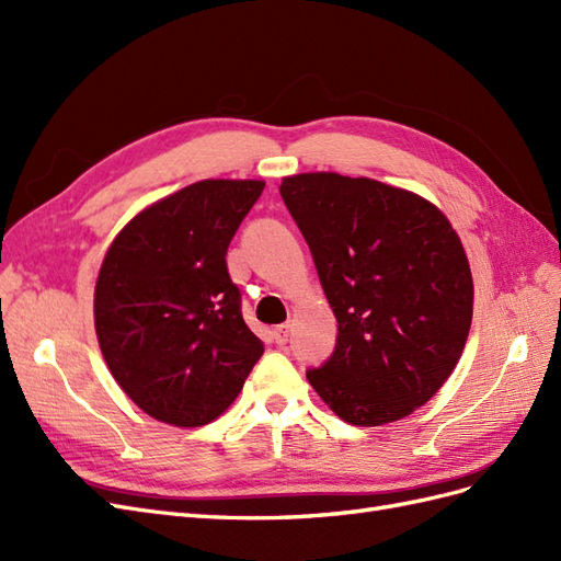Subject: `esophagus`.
<instances>
[{"mask_svg": "<svg viewBox=\"0 0 561 561\" xmlns=\"http://www.w3.org/2000/svg\"><path fill=\"white\" fill-rule=\"evenodd\" d=\"M287 336H290V325H278L276 330H274V339H276V344L278 346H283V344H287Z\"/></svg>", "mask_w": 561, "mask_h": 561, "instance_id": "34e87169", "label": "esophagus"}]
</instances>
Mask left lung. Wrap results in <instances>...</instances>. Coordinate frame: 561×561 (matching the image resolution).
<instances>
[{
	"instance_id": "1",
	"label": "left lung",
	"mask_w": 561,
	"mask_h": 561,
	"mask_svg": "<svg viewBox=\"0 0 561 561\" xmlns=\"http://www.w3.org/2000/svg\"><path fill=\"white\" fill-rule=\"evenodd\" d=\"M280 196L339 322L309 383L353 426L410 416L466 348L474 287L461 239L435 203L379 180L299 173Z\"/></svg>"
}]
</instances>
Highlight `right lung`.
Masks as SVG:
<instances>
[{
	"label": "right lung",
	"mask_w": 561,
	"mask_h": 561,
	"mask_svg": "<svg viewBox=\"0 0 561 561\" xmlns=\"http://www.w3.org/2000/svg\"><path fill=\"white\" fill-rule=\"evenodd\" d=\"M262 180H201L114 236L95 280V334L114 381L151 419L215 421L239 398L264 344L241 313L227 248Z\"/></svg>",
	"instance_id": "obj_1"
}]
</instances>
